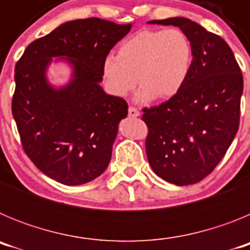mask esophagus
I'll return each instance as SVG.
<instances>
[{
	"instance_id": "1",
	"label": "esophagus",
	"mask_w": 250,
	"mask_h": 250,
	"mask_svg": "<svg viewBox=\"0 0 250 250\" xmlns=\"http://www.w3.org/2000/svg\"><path fill=\"white\" fill-rule=\"evenodd\" d=\"M129 116H131V118H138V116H140V112H139L138 109H135V107L130 106V107H129Z\"/></svg>"
}]
</instances>
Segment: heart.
<instances>
[{"label": "heart", "instance_id": "1", "mask_svg": "<svg viewBox=\"0 0 250 250\" xmlns=\"http://www.w3.org/2000/svg\"><path fill=\"white\" fill-rule=\"evenodd\" d=\"M191 62L193 47L182 30H144L124 41L118 56L104 59L103 76L115 96L127 95L139 81L140 103L167 100L182 91Z\"/></svg>", "mask_w": 250, "mask_h": 250}]
</instances>
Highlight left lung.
I'll use <instances>...</instances> for the list:
<instances>
[{"label": "left lung", "mask_w": 250, "mask_h": 250, "mask_svg": "<svg viewBox=\"0 0 250 250\" xmlns=\"http://www.w3.org/2000/svg\"><path fill=\"white\" fill-rule=\"evenodd\" d=\"M147 23L179 27L193 47L190 74L182 91L144 109L147 160L167 182L195 184L219 164L235 138L243 75L228 43L199 23L185 17Z\"/></svg>", "instance_id": "obj_1"}]
</instances>
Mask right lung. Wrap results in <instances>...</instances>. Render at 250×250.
<instances>
[{
	"instance_id": "1",
	"label": "right lung",
	"mask_w": 250,
	"mask_h": 250,
	"mask_svg": "<svg viewBox=\"0 0 250 250\" xmlns=\"http://www.w3.org/2000/svg\"><path fill=\"white\" fill-rule=\"evenodd\" d=\"M130 30L131 23L96 17L65 22L30 43L16 63L12 115L22 146L37 169L61 184H86L109 165L127 103L100 86L103 62ZM61 61L72 76L56 88L47 70Z\"/></svg>"
}]
</instances>
